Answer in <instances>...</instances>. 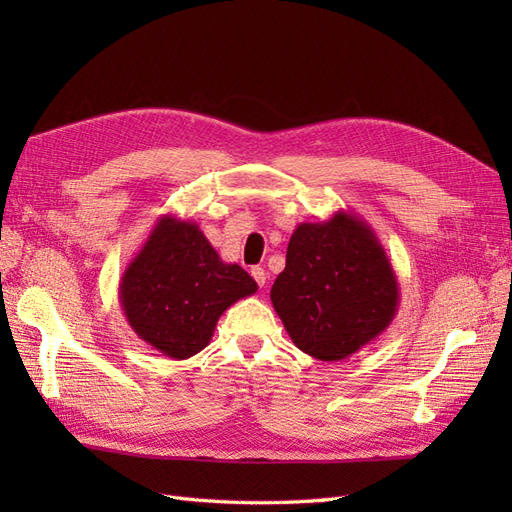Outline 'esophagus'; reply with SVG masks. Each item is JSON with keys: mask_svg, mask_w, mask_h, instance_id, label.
I'll return each instance as SVG.
<instances>
[{"mask_svg": "<svg viewBox=\"0 0 512 512\" xmlns=\"http://www.w3.org/2000/svg\"><path fill=\"white\" fill-rule=\"evenodd\" d=\"M252 277L256 280V284L262 288L267 284V271L262 267H252Z\"/></svg>", "mask_w": 512, "mask_h": 512, "instance_id": "34e87169", "label": "esophagus"}]
</instances>
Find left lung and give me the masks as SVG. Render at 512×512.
I'll return each instance as SVG.
<instances>
[{"mask_svg":"<svg viewBox=\"0 0 512 512\" xmlns=\"http://www.w3.org/2000/svg\"><path fill=\"white\" fill-rule=\"evenodd\" d=\"M271 303L299 350L342 361L389 329L399 284L371 226L350 211L294 228Z\"/></svg>","mask_w":512,"mask_h":512,"instance_id":"obj_1","label":"left lung"}]
</instances>
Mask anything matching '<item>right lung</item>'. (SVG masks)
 Masks as SVG:
<instances>
[{
	"instance_id": "add662e5",
	"label": "right lung",
	"mask_w": 512,
	"mask_h": 512,
	"mask_svg": "<svg viewBox=\"0 0 512 512\" xmlns=\"http://www.w3.org/2000/svg\"><path fill=\"white\" fill-rule=\"evenodd\" d=\"M258 290L239 265L213 250L196 222L162 215L119 282L132 331L175 361L209 346L226 309Z\"/></svg>"
}]
</instances>
